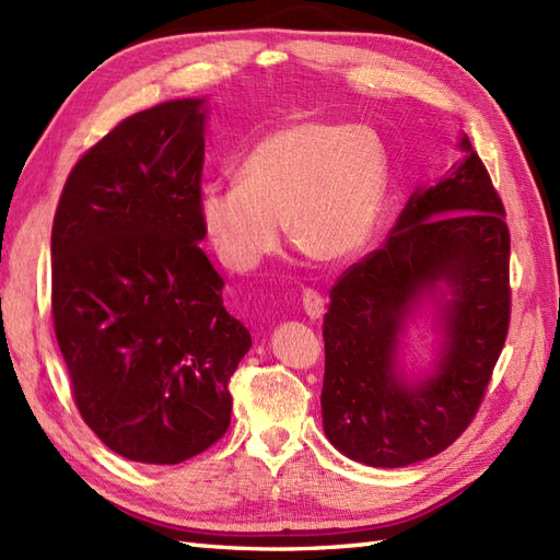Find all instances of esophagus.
<instances>
[{
	"label": "esophagus",
	"mask_w": 560,
	"mask_h": 560,
	"mask_svg": "<svg viewBox=\"0 0 560 560\" xmlns=\"http://www.w3.org/2000/svg\"><path fill=\"white\" fill-rule=\"evenodd\" d=\"M303 310L310 319H319L324 314V295L314 289L303 291Z\"/></svg>",
	"instance_id": "34e87169"
}]
</instances>
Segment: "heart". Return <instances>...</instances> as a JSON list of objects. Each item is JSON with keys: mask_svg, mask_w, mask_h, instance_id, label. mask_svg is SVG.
<instances>
[{"mask_svg": "<svg viewBox=\"0 0 560 560\" xmlns=\"http://www.w3.org/2000/svg\"><path fill=\"white\" fill-rule=\"evenodd\" d=\"M390 186V155L364 125L298 120L269 132L238 167V182L206 184L200 226L220 260L250 271L279 248L283 220L317 262H346L371 238Z\"/></svg>", "mask_w": 560, "mask_h": 560, "instance_id": "1", "label": "heart"}]
</instances>
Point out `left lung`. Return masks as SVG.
Returning a JSON list of instances; mask_svg holds the SVG:
<instances>
[{
  "mask_svg": "<svg viewBox=\"0 0 560 560\" xmlns=\"http://www.w3.org/2000/svg\"><path fill=\"white\" fill-rule=\"evenodd\" d=\"M466 155L419 186L388 241L352 265L324 314V433L374 468H402L447 450L482 402L509 334L511 236L504 203L468 137ZM423 302L443 348L433 375L407 382L398 338Z\"/></svg>",
  "mask_w": 560,
  "mask_h": 560,
  "instance_id": "left-lung-1",
  "label": "left lung"
}]
</instances>
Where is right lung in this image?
<instances>
[{"mask_svg": "<svg viewBox=\"0 0 560 560\" xmlns=\"http://www.w3.org/2000/svg\"><path fill=\"white\" fill-rule=\"evenodd\" d=\"M206 98L135 113L84 153L51 226V314L80 417L130 462L182 464L232 421L250 334L198 243Z\"/></svg>", "mask_w": 560, "mask_h": 560, "instance_id": "right-lung-1", "label": "right lung"}]
</instances>
